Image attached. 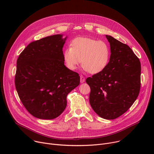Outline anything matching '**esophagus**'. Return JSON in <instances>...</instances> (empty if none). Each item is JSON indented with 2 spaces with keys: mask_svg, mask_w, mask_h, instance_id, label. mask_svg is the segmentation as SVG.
<instances>
[{
  "mask_svg": "<svg viewBox=\"0 0 154 154\" xmlns=\"http://www.w3.org/2000/svg\"><path fill=\"white\" fill-rule=\"evenodd\" d=\"M85 77L82 75H80V83H82L85 82Z\"/></svg>",
  "mask_w": 154,
  "mask_h": 154,
  "instance_id": "34e87169",
  "label": "esophagus"
}]
</instances>
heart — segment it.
<instances>
[{
    "label": "heart",
    "mask_w": 154,
    "mask_h": 154,
    "mask_svg": "<svg viewBox=\"0 0 154 154\" xmlns=\"http://www.w3.org/2000/svg\"><path fill=\"white\" fill-rule=\"evenodd\" d=\"M63 55L69 69H75L81 61L85 71L96 74L107 66L110 49L105 41L80 37L72 41L71 47L64 50Z\"/></svg>",
    "instance_id": "1"
}]
</instances>
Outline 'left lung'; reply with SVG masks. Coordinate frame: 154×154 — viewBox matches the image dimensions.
Masks as SVG:
<instances>
[{
	"mask_svg": "<svg viewBox=\"0 0 154 154\" xmlns=\"http://www.w3.org/2000/svg\"><path fill=\"white\" fill-rule=\"evenodd\" d=\"M110 45V58L102 72L88 77L91 92L90 103L100 117L116 119L133 105L141 85L140 60L129 46L106 35Z\"/></svg>",
	"mask_w": 154,
	"mask_h": 154,
	"instance_id": "obj_1",
	"label": "left lung"
}]
</instances>
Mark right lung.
I'll list each match as a JSON object with an SVG mask.
<instances>
[{
	"instance_id": "add662e5",
	"label": "right lung",
	"mask_w": 154,
	"mask_h": 154,
	"mask_svg": "<svg viewBox=\"0 0 154 154\" xmlns=\"http://www.w3.org/2000/svg\"><path fill=\"white\" fill-rule=\"evenodd\" d=\"M55 35L30 42L17 60L15 86L34 117L52 119L67 105V95L80 83L79 74L64 65L63 48L67 37Z\"/></svg>"
}]
</instances>
